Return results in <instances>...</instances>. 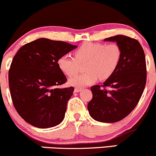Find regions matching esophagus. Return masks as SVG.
<instances>
[{"mask_svg":"<svg viewBox=\"0 0 156 156\" xmlns=\"http://www.w3.org/2000/svg\"><path fill=\"white\" fill-rule=\"evenodd\" d=\"M81 88H78V87H76V88H75V90H74V92H80V91H81Z\"/></svg>","mask_w":156,"mask_h":156,"instance_id":"1","label":"esophagus"}]
</instances>
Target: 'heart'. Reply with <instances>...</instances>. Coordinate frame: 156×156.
Instances as JSON below:
<instances>
[{
	"label": "heart",
	"mask_w": 156,
	"mask_h": 156,
	"mask_svg": "<svg viewBox=\"0 0 156 156\" xmlns=\"http://www.w3.org/2000/svg\"><path fill=\"white\" fill-rule=\"evenodd\" d=\"M76 58L64 55L58 60V65L66 76H73L80 70V64H85V73L69 80L70 85L83 87L100 80L111 78L120 63L122 50L117 44L84 42L75 52Z\"/></svg>",
	"instance_id": "b5f03b06"
}]
</instances>
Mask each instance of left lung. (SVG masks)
Segmentation results:
<instances>
[{
  "instance_id": "left-lung-1",
  "label": "left lung",
  "mask_w": 156,
  "mask_h": 156,
  "mask_svg": "<svg viewBox=\"0 0 156 156\" xmlns=\"http://www.w3.org/2000/svg\"><path fill=\"white\" fill-rule=\"evenodd\" d=\"M104 41L115 42L122 50L119 67L101 87H91L92 99L87 105L94 120L117 122L124 119L136 106L146 84L147 70L144 50L136 39L117 35ZM108 86L109 90L104 87Z\"/></svg>"
}]
</instances>
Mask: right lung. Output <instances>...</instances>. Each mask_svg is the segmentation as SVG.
I'll return each instance as SVG.
<instances>
[{
    "mask_svg": "<svg viewBox=\"0 0 156 156\" xmlns=\"http://www.w3.org/2000/svg\"><path fill=\"white\" fill-rule=\"evenodd\" d=\"M76 45L46 38L23 45L14 56L9 84L14 106L26 122L39 128L63 121L74 88H59L67 78L58 65L62 55Z\"/></svg>",
    "mask_w": 156,
    "mask_h": 156,
    "instance_id": "obj_1",
    "label": "right lung"
}]
</instances>
